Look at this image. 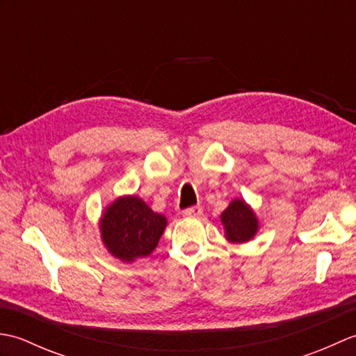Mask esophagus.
I'll list each match as a JSON object with an SVG mask.
<instances>
[{
	"instance_id": "1",
	"label": "esophagus",
	"mask_w": 356,
	"mask_h": 356,
	"mask_svg": "<svg viewBox=\"0 0 356 356\" xmlns=\"http://www.w3.org/2000/svg\"><path fill=\"white\" fill-rule=\"evenodd\" d=\"M202 214H203V208L202 207H191V208L185 209L184 213H182V216L188 217V218H199Z\"/></svg>"
}]
</instances>
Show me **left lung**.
<instances>
[{
    "instance_id": "1",
    "label": "left lung",
    "mask_w": 356,
    "mask_h": 356,
    "mask_svg": "<svg viewBox=\"0 0 356 356\" xmlns=\"http://www.w3.org/2000/svg\"><path fill=\"white\" fill-rule=\"evenodd\" d=\"M220 222L226 240L234 245L248 243L257 236L260 228L254 209L243 199H234L220 214Z\"/></svg>"
}]
</instances>
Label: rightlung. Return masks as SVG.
<instances>
[{
    "label": "right lung",
    "instance_id": "right-lung-1",
    "mask_svg": "<svg viewBox=\"0 0 356 356\" xmlns=\"http://www.w3.org/2000/svg\"><path fill=\"white\" fill-rule=\"evenodd\" d=\"M166 217L136 195H120L99 220L101 240L115 259L133 263L154 251L166 228Z\"/></svg>",
    "mask_w": 356,
    "mask_h": 356
}]
</instances>
